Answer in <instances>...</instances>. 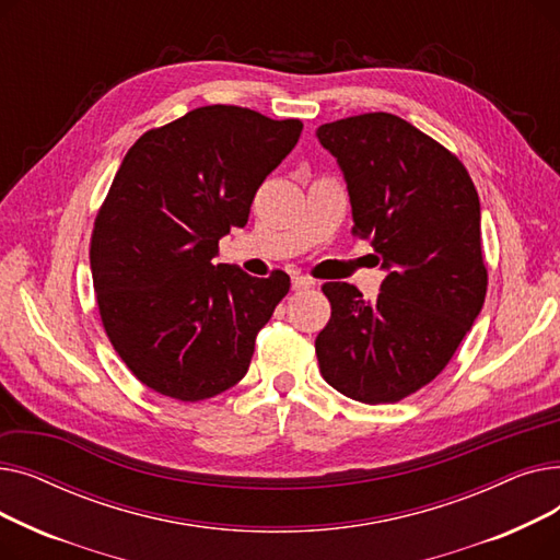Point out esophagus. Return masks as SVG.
I'll use <instances>...</instances> for the list:
<instances>
[{
  "mask_svg": "<svg viewBox=\"0 0 560 560\" xmlns=\"http://www.w3.org/2000/svg\"><path fill=\"white\" fill-rule=\"evenodd\" d=\"M311 285H313V281H311L308 277H302V275L292 277V290H306V288H311Z\"/></svg>",
  "mask_w": 560,
  "mask_h": 560,
  "instance_id": "1",
  "label": "esophagus"
}]
</instances>
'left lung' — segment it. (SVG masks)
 <instances>
[{
  "label": "left lung",
  "instance_id": "8db88e82",
  "mask_svg": "<svg viewBox=\"0 0 560 560\" xmlns=\"http://www.w3.org/2000/svg\"><path fill=\"white\" fill-rule=\"evenodd\" d=\"M317 138L342 167L351 235L388 270L372 304L351 283L322 285L319 372L345 397L395 404L447 368L483 306L479 195L456 154L393 113L345 117Z\"/></svg>",
  "mask_w": 560,
  "mask_h": 560
}]
</instances>
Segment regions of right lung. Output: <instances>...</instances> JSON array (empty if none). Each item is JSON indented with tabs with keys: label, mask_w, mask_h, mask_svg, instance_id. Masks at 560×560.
Returning a JSON list of instances; mask_svg holds the SVG:
<instances>
[{
	"label": "right lung",
	"mask_w": 560,
	"mask_h": 560,
	"mask_svg": "<svg viewBox=\"0 0 560 560\" xmlns=\"http://www.w3.org/2000/svg\"><path fill=\"white\" fill-rule=\"evenodd\" d=\"M302 127L213 104L144 131L127 152L95 218L91 270L102 327L147 388L201 401L247 374L290 277L256 279L211 258L247 224Z\"/></svg>",
	"instance_id": "obj_1"
}]
</instances>
